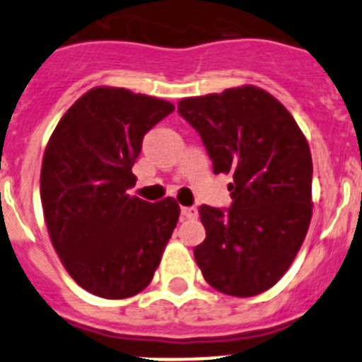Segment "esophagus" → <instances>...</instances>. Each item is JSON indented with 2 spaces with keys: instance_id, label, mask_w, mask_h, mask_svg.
<instances>
[{
  "instance_id": "34e87169",
  "label": "esophagus",
  "mask_w": 362,
  "mask_h": 362,
  "mask_svg": "<svg viewBox=\"0 0 362 362\" xmlns=\"http://www.w3.org/2000/svg\"><path fill=\"white\" fill-rule=\"evenodd\" d=\"M180 214H182V217L195 218L199 211H197L195 206H182V208H180Z\"/></svg>"
}]
</instances>
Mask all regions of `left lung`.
<instances>
[{
    "label": "left lung",
    "instance_id": "1",
    "mask_svg": "<svg viewBox=\"0 0 362 362\" xmlns=\"http://www.w3.org/2000/svg\"><path fill=\"white\" fill-rule=\"evenodd\" d=\"M178 114L199 132L214 173L232 176L228 209L200 206L197 265L214 289L256 296L287 272L313 215L308 139L278 99L256 86L189 97Z\"/></svg>",
    "mask_w": 362,
    "mask_h": 362
}]
</instances>
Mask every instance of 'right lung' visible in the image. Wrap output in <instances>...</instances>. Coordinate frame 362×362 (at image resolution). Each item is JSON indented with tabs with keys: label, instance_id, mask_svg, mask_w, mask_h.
I'll list each match as a JSON object with an SVG mask.
<instances>
[{
	"label": "right lung",
	"instance_id": "1",
	"mask_svg": "<svg viewBox=\"0 0 362 362\" xmlns=\"http://www.w3.org/2000/svg\"><path fill=\"white\" fill-rule=\"evenodd\" d=\"M175 106L124 88H93L62 115L45 147L40 197L51 243L88 293L121 300L144 291L180 208L127 191L141 141Z\"/></svg>",
	"mask_w": 362,
	"mask_h": 362
}]
</instances>
